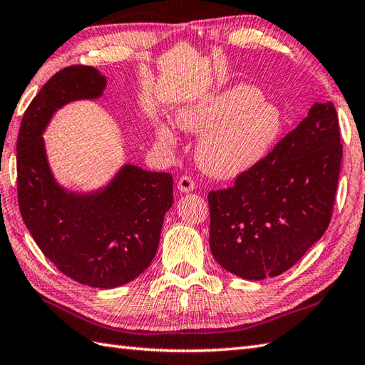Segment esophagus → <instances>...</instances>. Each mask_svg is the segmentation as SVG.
Listing matches in <instances>:
<instances>
[{
    "instance_id": "obj_1",
    "label": "esophagus",
    "mask_w": 365,
    "mask_h": 365,
    "mask_svg": "<svg viewBox=\"0 0 365 365\" xmlns=\"http://www.w3.org/2000/svg\"><path fill=\"white\" fill-rule=\"evenodd\" d=\"M177 188L182 192H190L196 188V182L192 180L190 175H183V177H180V180L177 182Z\"/></svg>"
}]
</instances>
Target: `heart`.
<instances>
[{
	"instance_id": "obj_1",
	"label": "heart",
	"mask_w": 365,
	"mask_h": 365,
	"mask_svg": "<svg viewBox=\"0 0 365 365\" xmlns=\"http://www.w3.org/2000/svg\"><path fill=\"white\" fill-rule=\"evenodd\" d=\"M175 120L187 133H202L196 149L197 161L205 173L218 178H237L260 166L285 128L281 108L246 83L180 106ZM155 135L163 145L177 144V133L166 122L157 123Z\"/></svg>"
}]
</instances>
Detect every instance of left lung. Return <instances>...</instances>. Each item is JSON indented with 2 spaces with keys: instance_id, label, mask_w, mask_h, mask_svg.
I'll list each match as a JSON object with an SVG mask.
<instances>
[{
  "instance_id": "left-lung-1",
  "label": "left lung",
  "mask_w": 365,
  "mask_h": 365,
  "mask_svg": "<svg viewBox=\"0 0 365 365\" xmlns=\"http://www.w3.org/2000/svg\"><path fill=\"white\" fill-rule=\"evenodd\" d=\"M340 161L336 108L317 102L260 166L208 192L215 260L247 281L292 268L329 226Z\"/></svg>"
}]
</instances>
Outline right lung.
Instances as JSON below:
<instances>
[{"label": "right lung", "mask_w": 365, "mask_h": 365, "mask_svg": "<svg viewBox=\"0 0 365 365\" xmlns=\"http://www.w3.org/2000/svg\"><path fill=\"white\" fill-rule=\"evenodd\" d=\"M105 88V76L89 66L54 73L23 114L17 139L19 207L29 234L61 273L96 289H114L147 269L174 202L170 174L136 165H123L91 192L56 182L42 136L46 125L64 105L102 97Z\"/></svg>", "instance_id": "add662e5"}]
</instances>
